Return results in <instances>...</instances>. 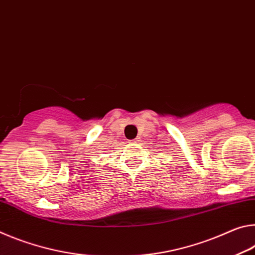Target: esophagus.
<instances>
[{
    "label": "esophagus",
    "instance_id": "1",
    "mask_svg": "<svg viewBox=\"0 0 255 255\" xmlns=\"http://www.w3.org/2000/svg\"><path fill=\"white\" fill-rule=\"evenodd\" d=\"M132 142H133V143H136V142H139V139H135V140H132Z\"/></svg>",
    "mask_w": 255,
    "mask_h": 255
}]
</instances>
